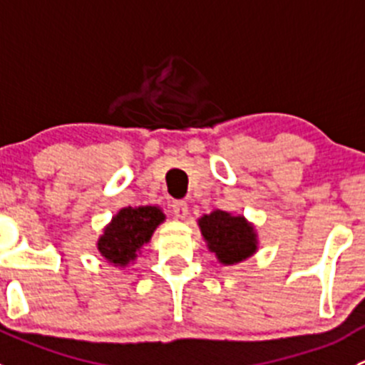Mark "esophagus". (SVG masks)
Returning <instances> with one entry per match:
<instances>
[{"label":"esophagus","mask_w":365,"mask_h":365,"mask_svg":"<svg viewBox=\"0 0 365 365\" xmlns=\"http://www.w3.org/2000/svg\"><path fill=\"white\" fill-rule=\"evenodd\" d=\"M171 208H173V213H175L176 219H185L187 213H189V206H187L185 201H182V200L173 201Z\"/></svg>","instance_id":"1"}]
</instances>
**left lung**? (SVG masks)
Here are the masks:
<instances>
[{
	"label": "left lung",
	"instance_id": "8db88e82",
	"mask_svg": "<svg viewBox=\"0 0 365 365\" xmlns=\"http://www.w3.org/2000/svg\"><path fill=\"white\" fill-rule=\"evenodd\" d=\"M200 227L210 251L217 254L220 263H240L256 251V235L244 217H233L222 210H215L201 217Z\"/></svg>",
	"mask_w": 365,
	"mask_h": 365
}]
</instances>
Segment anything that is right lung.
<instances>
[{
	"mask_svg": "<svg viewBox=\"0 0 365 365\" xmlns=\"http://www.w3.org/2000/svg\"><path fill=\"white\" fill-rule=\"evenodd\" d=\"M162 220L164 213L155 206L123 208L106 227L98 240V251L111 263L125 267L152 238V233Z\"/></svg>",
	"mask_w": 365,
	"mask_h": 365,
	"instance_id": "obj_1",
	"label": "right lung"
}]
</instances>
